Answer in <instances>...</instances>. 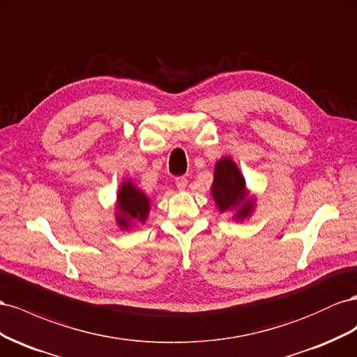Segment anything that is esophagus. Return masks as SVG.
<instances>
[{
	"label": "esophagus",
	"instance_id": "obj_1",
	"mask_svg": "<svg viewBox=\"0 0 357 357\" xmlns=\"http://www.w3.org/2000/svg\"><path fill=\"white\" fill-rule=\"evenodd\" d=\"M175 185L178 187V190L184 191L187 188V185H188V179L185 176H179V178L175 179Z\"/></svg>",
	"mask_w": 357,
	"mask_h": 357
}]
</instances>
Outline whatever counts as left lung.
<instances>
[{"instance_id":"8db88e82","label":"left lung","mask_w":357,"mask_h":357,"mask_svg":"<svg viewBox=\"0 0 357 357\" xmlns=\"http://www.w3.org/2000/svg\"><path fill=\"white\" fill-rule=\"evenodd\" d=\"M211 195L221 213L231 212V220H247L256 209V197L250 196L245 178L230 157L215 162Z\"/></svg>"}]
</instances>
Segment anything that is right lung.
Masks as SVG:
<instances>
[{
  "label": "right lung",
  "instance_id": "obj_1",
  "mask_svg": "<svg viewBox=\"0 0 357 357\" xmlns=\"http://www.w3.org/2000/svg\"><path fill=\"white\" fill-rule=\"evenodd\" d=\"M115 218L121 230H130L137 224H144L148 220L151 211V200L144 191L135 185L133 181L126 179L119 185Z\"/></svg>",
  "mask_w": 357,
  "mask_h": 357
}]
</instances>
